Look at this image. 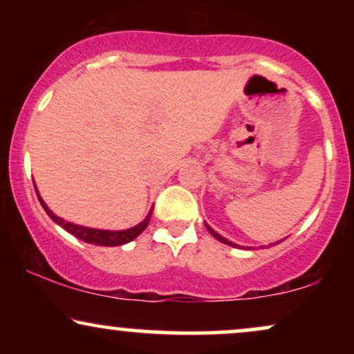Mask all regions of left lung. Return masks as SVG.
<instances>
[{
	"label": "left lung",
	"instance_id": "1",
	"mask_svg": "<svg viewBox=\"0 0 354 354\" xmlns=\"http://www.w3.org/2000/svg\"><path fill=\"white\" fill-rule=\"evenodd\" d=\"M206 228H208V231H209V233H211V234H213V236H214V238H216V239H218V241L225 243V245L234 246V248H236V246H238V245H234V243H231V241H228V239H226V238H223V236H221V234H218V233H216V231H214V230H211V228H209V226H206Z\"/></svg>",
	"mask_w": 354,
	"mask_h": 354
}]
</instances>
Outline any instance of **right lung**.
<instances>
[{"mask_svg":"<svg viewBox=\"0 0 354 354\" xmlns=\"http://www.w3.org/2000/svg\"><path fill=\"white\" fill-rule=\"evenodd\" d=\"M36 194H38V191H36ZM38 200L41 203L44 211L48 213V216H50L56 225H59L61 228H64L68 233H71L73 236L81 239V241L89 243V245H98V246H120V245H126V243L133 241L138 234H141L146 230V226H148L149 218H151V213H153V209L149 211V214L146 216L145 221H141L140 225L135 226V228H129L124 231H104V230L86 228V226H78V225H73V223L64 221V219L58 218L53 211L48 209V206L44 205V201L39 198V194H38Z\"/></svg>","mask_w":354,"mask_h":354,"instance_id":"1","label":"right lung"}]
</instances>
